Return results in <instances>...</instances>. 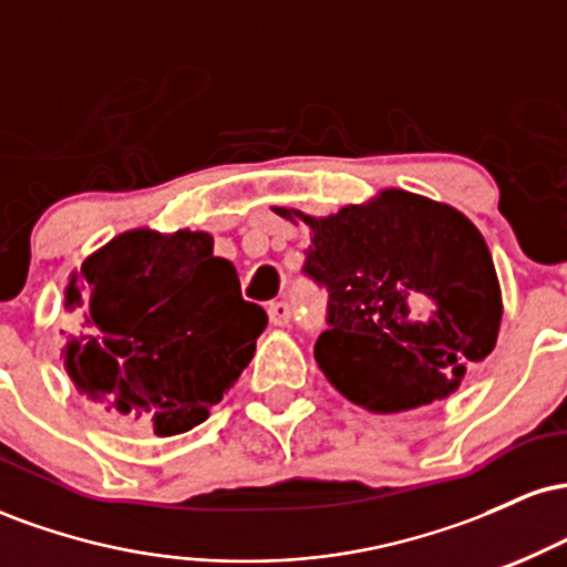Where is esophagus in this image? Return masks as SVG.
Segmentation results:
<instances>
[{"instance_id":"esophagus-1","label":"esophagus","mask_w":567,"mask_h":567,"mask_svg":"<svg viewBox=\"0 0 567 567\" xmlns=\"http://www.w3.org/2000/svg\"><path fill=\"white\" fill-rule=\"evenodd\" d=\"M266 311H269V322L271 324H288L290 322V303L285 301H271L266 306Z\"/></svg>"}]
</instances>
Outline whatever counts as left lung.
Wrapping results in <instances>:
<instances>
[{
	"label": "left lung",
	"mask_w": 567,
	"mask_h": 567,
	"mask_svg": "<svg viewBox=\"0 0 567 567\" xmlns=\"http://www.w3.org/2000/svg\"><path fill=\"white\" fill-rule=\"evenodd\" d=\"M311 229L303 275L328 290L315 360L354 405L402 413L453 394L496 347L501 288L464 213L386 188L328 218L275 207Z\"/></svg>",
	"instance_id": "1"
}]
</instances>
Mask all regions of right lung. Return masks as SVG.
I'll list each match as a JSON object with an SVG mask.
<instances>
[{
  "instance_id": "1",
  "label": "right lung",
  "mask_w": 567,
  "mask_h": 567,
  "mask_svg": "<svg viewBox=\"0 0 567 567\" xmlns=\"http://www.w3.org/2000/svg\"><path fill=\"white\" fill-rule=\"evenodd\" d=\"M66 309L84 328L63 347L74 386L159 437L210 415L269 322L210 234L188 229L114 237L71 275Z\"/></svg>"
}]
</instances>
